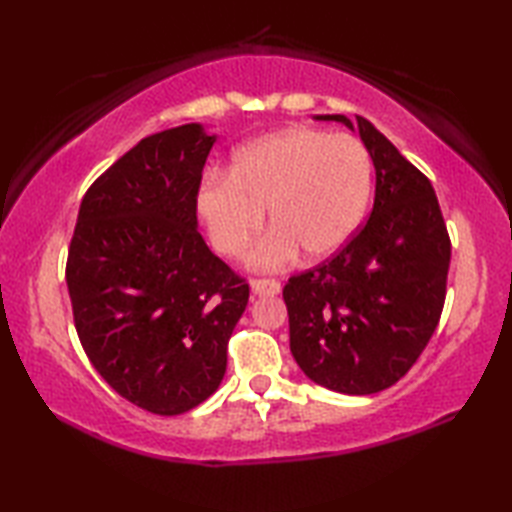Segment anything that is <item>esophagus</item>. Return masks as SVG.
<instances>
[{
    "instance_id": "1",
    "label": "esophagus",
    "mask_w": 512,
    "mask_h": 512,
    "mask_svg": "<svg viewBox=\"0 0 512 512\" xmlns=\"http://www.w3.org/2000/svg\"><path fill=\"white\" fill-rule=\"evenodd\" d=\"M250 290L255 297H273L279 295L281 284L277 279H253L250 281Z\"/></svg>"
}]
</instances>
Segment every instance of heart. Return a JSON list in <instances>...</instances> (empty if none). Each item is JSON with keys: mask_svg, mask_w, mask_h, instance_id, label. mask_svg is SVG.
<instances>
[{"mask_svg": "<svg viewBox=\"0 0 512 512\" xmlns=\"http://www.w3.org/2000/svg\"><path fill=\"white\" fill-rule=\"evenodd\" d=\"M372 158L350 134L290 127L250 140L226 173H209L198 211L213 246L242 255L262 231L266 209L275 224L250 253L255 268L275 270L306 250L325 259L350 242L372 198Z\"/></svg>", "mask_w": 512, "mask_h": 512, "instance_id": "heart-1", "label": "heart"}]
</instances>
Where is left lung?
<instances>
[{
	"instance_id": "8db88e82",
	"label": "left lung",
	"mask_w": 512,
	"mask_h": 512,
	"mask_svg": "<svg viewBox=\"0 0 512 512\" xmlns=\"http://www.w3.org/2000/svg\"><path fill=\"white\" fill-rule=\"evenodd\" d=\"M354 129L343 114L317 116ZM376 169L369 220L334 257L284 286L290 352L314 383L350 396L405 376L438 328L451 239L429 178L363 116Z\"/></svg>"
}]
</instances>
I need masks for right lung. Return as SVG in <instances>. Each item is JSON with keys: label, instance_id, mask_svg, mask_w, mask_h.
Listing matches in <instances>:
<instances>
[{"label": "right lung", "instance_id": "obj_1", "mask_svg": "<svg viewBox=\"0 0 512 512\" xmlns=\"http://www.w3.org/2000/svg\"><path fill=\"white\" fill-rule=\"evenodd\" d=\"M215 136L189 123L140 140L85 191L65 264L79 341L105 383L158 416L220 387L248 284L198 231Z\"/></svg>", "mask_w": 512, "mask_h": 512}]
</instances>
